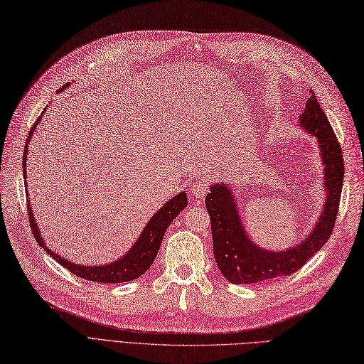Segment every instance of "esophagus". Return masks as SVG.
I'll use <instances>...</instances> for the list:
<instances>
[{
    "mask_svg": "<svg viewBox=\"0 0 364 364\" xmlns=\"http://www.w3.org/2000/svg\"><path fill=\"white\" fill-rule=\"evenodd\" d=\"M207 192H208V186L205 181H198L191 187V195L195 196L196 199H203Z\"/></svg>",
    "mask_w": 364,
    "mask_h": 364,
    "instance_id": "esophagus-1",
    "label": "esophagus"
}]
</instances>
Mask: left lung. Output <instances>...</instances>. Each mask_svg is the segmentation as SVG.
I'll return each instance as SVG.
<instances>
[{
    "instance_id": "left-lung-1",
    "label": "left lung",
    "mask_w": 364,
    "mask_h": 364,
    "mask_svg": "<svg viewBox=\"0 0 364 364\" xmlns=\"http://www.w3.org/2000/svg\"><path fill=\"white\" fill-rule=\"evenodd\" d=\"M299 127L318 142L322 161V189L325 203L309 236L287 250L272 251L257 245L246 232L234 187L225 183L210 186L205 207L212 220L215 260L230 283L252 284L296 272L330 239L343 186V156L326 114L310 90Z\"/></svg>"
}]
</instances>
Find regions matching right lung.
<instances>
[{
    "mask_svg": "<svg viewBox=\"0 0 364 364\" xmlns=\"http://www.w3.org/2000/svg\"><path fill=\"white\" fill-rule=\"evenodd\" d=\"M69 85L63 86L62 89H58V92H63ZM46 109L42 112L41 118L45 114ZM41 118L36 121L31 127L30 134L27 137V144H26V149H24V165H22V172H24V178H26V192H27V198H28V184H27V156H28V145L30 140L34 134V130H36ZM28 215H30V225L31 230L34 232V237H36L38 243L42 246V248L48 252L53 259L62 264L63 267H66L69 272H73L74 275L85 278L89 281H95V283H127V281H132L139 278L140 275H144L149 266L152 264V262L156 260V255L160 250V245L163 240V236L168 230V227L171 225V222L180 215L181 210L186 208L187 205V195L186 192H180L178 195H175L172 199H169L168 203L163 204L157 212L152 215V218L148 220V224L145 225L142 234H140L139 239L134 242V245L128 250L122 257H119L118 260H114L112 263H105V264H93V266H86V264H80V263H74L73 260H68L65 257L58 255L57 252L51 251L48 246H46L41 230L36 224V219H34L33 210L30 205V198H28Z\"/></svg>",
    "mask_w": 364,
    "mask_h": 364,
    "instance_id": "obj_1",
    "label": "right lung"
}]
</instances>
